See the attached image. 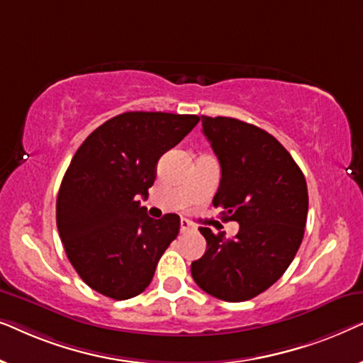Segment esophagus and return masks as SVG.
I'll return each instance as SVG.
<instances>
[{
	"label": "esophagus",
	"mask_w": 363,
	"mask_h": 363,
	"mask_svg": "<svg viewBox=\"0 0 363 363\" xmlns=\"http://www.w3.org/2000/svg\"><path fill=\"white\" fill-rule=\"evenodd\" d=\"M193 228H195V226H193L191 223L188 221V220H182V221H180V231H182V233L190 231V230H193Z\"/></svg>",
	"instance_id": "34e87169"
}]
</instances>
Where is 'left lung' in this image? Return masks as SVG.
Here are the masks:
<instances>
[{
    "label": "left lung",
    "instance_id": "1",
    "mask_svg": "<svg viewBox=\"0 0 363 363\" xmlns=\"http://www.w3.org/2000/svg\"><path fill=\"white\" fill-rule=\"evenodd\" d=\"M221 167L213 205L236 221L233 240L200 228L206 251L191 262L198 286L221 301L256 297L284 274L299 250L309 210L306 178L271 133L231 117L201 116Z\"/></svg>",
    "mask_w": 363,
    "mask_h": 363
}]
</instances>
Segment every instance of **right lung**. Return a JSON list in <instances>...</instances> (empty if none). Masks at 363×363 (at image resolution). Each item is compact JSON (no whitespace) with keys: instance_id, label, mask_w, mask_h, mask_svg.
<instances>
[{"instance_id":"obj_1","label":"right lung","mask_w":363,"mask_h":363,"mask_svg":"<svg viewBox=\"0 0 363 363\" xmlns=\"http://www.w3.org/2000/svg\"><path fill=\"white\" fill-rule=\"evenodd\" d=\"M198 122V116L125 112L77 148L59 188L56 221L67 259L94 291L125 301L152 282L180 216L153 220L137 196H148L157 162Z\"/></svg>"}]
</instances>
